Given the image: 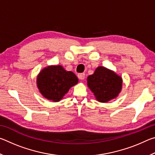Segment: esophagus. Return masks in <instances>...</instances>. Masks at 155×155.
Wrapping results in <instances>:
<instances>
[{
    "mask_svg": "<svg viewBox=\"0 0 155 155\" xmlns=\"http://www.w3.org/2000/svg\"><path fill=\"white\" fill-rule=\"evenodd\" d=\"M78 78L81 80H83L85 78V74L84 73H80L78 74Z\"/></svg>",
    "mask_w": 155,
    "mask_h": 155,
    "instance_id": "1",
    "label": "esophagus"
}]
</instances>
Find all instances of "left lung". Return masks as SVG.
Listing matches in <instances>:
<instances>
[{
    "instance_id": "obj_1",
    "label": "left lung",
    "mask_w": 155,
    "mask_h": 155,
    "mask_svg": "<svg viewBox=\"0 0 155 155\" xmlns=\"http://www.w3.org/2000/svg\"><path fill=\"white\" fill-rule=\"evenodd\" d=\"M122 85V77L103 66L97 68L94 74L87 77V86L101 103H107L116 98Z\"/></svg>"
}]
</instances>
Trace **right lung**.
Masks as SVG:
<instances>
[{
    "instance_id": "right-lung-1",
    "label": "right lung",
    "mask_w": 155,
    "mask_h": 155,
    "mask_svg": "<svg viewBox=\"0 0 155 155\" xmlns=\"http://www.w3.org/2000/svg\"><path fill=\"white\" fill-rule=\"evenodd\" d=\"M78 78L61 65H51L41 70L37 77V85L46 98L58 102L70 88L78 83Z\"/></svg>"
}]
</instances>
